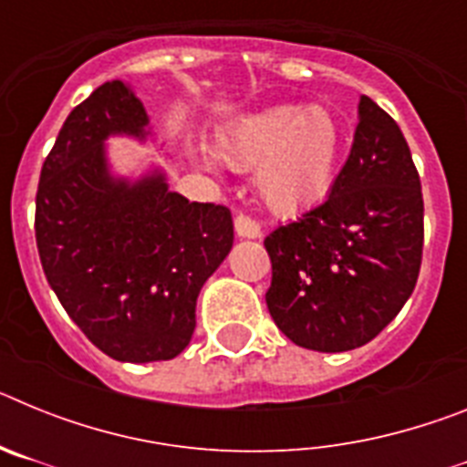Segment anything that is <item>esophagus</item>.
I'll list each match as a JSON object with an SVG mask.
<instances>
[{
    "label": "esophagus",
    "instance_id": "1",
    "mask_svg": "<svg viewBox=\"0 0 467 467\" xmlns=\"http://www.w3.org/2000/svg\"><path fill=\"white\" fill-rule=\"evenodd\" d=\"M234 226H236V234L241 238H259L262 236V229H259L257 222L253 217H247V214H236V220H234Z\"/></svg>",
    "mask_w": 467,
    "mask_h": 467
}]
</instances>
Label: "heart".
Wrapping results in <instances>:
<instances>
[{"instance_id": "heart-1", "label": "heart", "mask_w": 467, "mask_h": 467, "mask_svg": "<svg viewBox=\"0 0 467 467\" xmlns=\"http://www.w3.org/2000/svg\"><path fill=\"white\" fill-rule=\"evenodd\" d=\"M229 166L254 171L262 203L295 214L329 192L341 154V128L320 105H278L243 114L217 135Z\"/></svg>"}]
</instances>
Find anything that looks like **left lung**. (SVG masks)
<instances>
[{
	"label": "left lung",
	"instance_id": "1",
	"mask_svg": "<svg viewBox=\"0 0 467 467\" xmlns=\"http://www.w3.org/2000/svg\"><path fill=\"white\" fill-rule=\"evenodd\" d=\"M274 323L296 346L341 353L372 341L414 292L423 196L398 123L362 95L358 128L329 196L271 231Z\"/></svg>",
	"mask_w": 467,
	"mask_h": 467
}]
</instances>
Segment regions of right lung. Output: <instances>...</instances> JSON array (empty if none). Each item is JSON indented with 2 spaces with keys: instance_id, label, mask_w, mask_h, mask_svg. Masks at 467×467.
Listing matches in <instances>:
<instances>
[{
  "instance_id": "add662e5",
  "label": "right lung",
  "mask_w": 467,
  "mask_h": 467,
  "mask_svg": "<svg viewBox=\"0 0 467 467\" xmlns=\"http://www.w3.org/2000/svg\"><path fill=\"white\" fill-rule=\"evenodd\" d=\"M150 138L133 88L114 79L69 111L36 189L35 234L51 290L102 353L172 360L192 341L196 299L234 245L224 205L189 203L151 168L111 172L105 142Z\"/></svg>"
}]
</instances>
